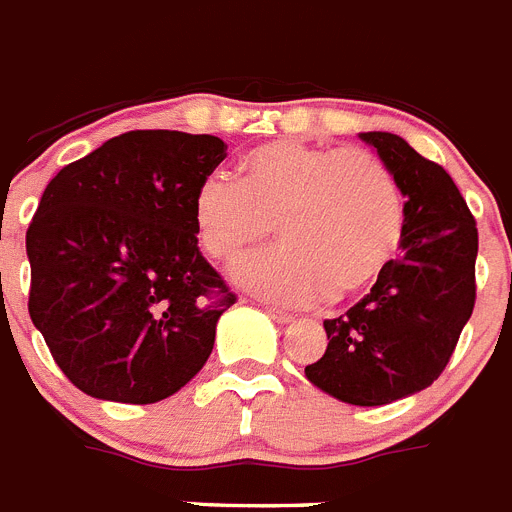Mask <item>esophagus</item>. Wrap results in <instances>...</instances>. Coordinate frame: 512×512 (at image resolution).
Segmentation results:
<instances>
[{
  "instance_id": "obj_1",
  "label": "esophagus",
  "mask_w": 512,
  "mask_h": 512,
  "mask_svg": "<svg viewBox=\"0 0 512 512\" xmlns=\"http://www.w3.org/2000/svg\"><path fill=\"white\" fill-rule=\"evenodd\" d=\"M265 311H268V317H273L278 324L293 322V314H288V311H283V309H275V306H265Z\"/></svg>"
}]
</instances>
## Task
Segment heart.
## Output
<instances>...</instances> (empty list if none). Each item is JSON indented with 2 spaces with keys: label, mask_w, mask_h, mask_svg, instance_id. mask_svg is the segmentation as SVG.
<instances>
[{
  "label": "heart",
  "mask_w": 512,
  "mask_h": 512,
  "mask_svg": "<svg viewBox=\"0 0 512 512\" xmlns=\"http://www.w3.org/2000/svg\"><path fill=\"white\" fill-rule=\"evenodd\" d=\"M193 219L219 262L265 250L278 226L283 250L239 268V283L265 299L311 304L379 281L402 244L404 203L373 151L270 141L242 159L237 182H203Z\"/></svg>",
  "instance_id": "heart-1"
}]
</instances>
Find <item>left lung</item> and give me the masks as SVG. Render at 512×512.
Wrapping results in <instances>:
<instances>
[{
	"instance_id": "obj_1",
	"label": "left lung",
	"mask_w": 512,
	"mask_h": 512,
	"mask_svg": "<svg viewBox=\"0 0 512 512\" xmlns=\"http://www.w3.org/2000/svg\"><path fill=\"white\" fill-rule=\"evenodd\" d=\"M404 195L402 257L355 306L327 319V350L306 379L340 402L379 407L428 389L446 368L477 299V221L441 164L402 136L361 133Z\"/></svg>"
}]
</instances>
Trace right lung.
I'll use <instances>...</instances> for the list:
<instances>
[{"label": "right lung", "instance_id": "add662e5", "mask_svg": "<svg viewBox=\"0 0 512 512\" xmlns=\"http://www.w3.org/2000/svg\"><path fill=\"white\" fill-rule=\"evenodd\" d=\"M224 157L208 133L128 131L43 190L28 311L84 394L154 404L206 366L237 296L198 250L193 201Z\"/></svg>", "mask_w": 512, "mask_h": 512}]
</instances>
